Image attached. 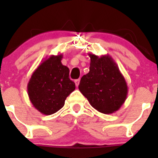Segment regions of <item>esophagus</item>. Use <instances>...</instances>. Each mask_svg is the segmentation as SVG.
Listing matches in <instances>:
<instances>
[{"instance_id": "obj_1", "label": "esophagus", "mask_w": 158, "mask_h": 158, "mask_svg": "<svg viewBox=\"0 0 158 158\" xmlns=\"http://www.w3.org/2000/svg\"><path fill=\"white\" fill-rule=\"evenodd\" d=\"M75 82V85H76V86L77 87L78 85H79V83H80V79H77V80L74 81Z\"/></svg>"}]
</instances>
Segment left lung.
<instances>
[{
	"label": "left lung",
	"mask_w": 158,
	"mask_h": 158,
	"mask_svg": "<svg viewBox=\"0 0 158 158\" xmlns=\"http://www.w3.org/2000/svg\"><path fill=\"white\" fill-rule=\"evenodd\" d=\"M89 55V72L82 77L78 89L96 110L104 114L115 112L127 97L126 80L108 54Z\"/></svg>",
	"instance_id": "8db88e82"
}]
</instances>
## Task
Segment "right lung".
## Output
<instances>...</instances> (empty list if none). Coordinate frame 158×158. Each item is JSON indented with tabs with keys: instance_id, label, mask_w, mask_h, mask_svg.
Returning <instances> with one entry per match:
<instances>
[{
	"instance_id": "right-lung-1",
	"label": "right lung",
	"mask_w": 158,
	"mask_h": 158,
	"mask_svg": "<svg viewBox=\"0 0 158 158\" xmlns=\"http://www.w3.org/2000/svg\"><path fill=\"white\" fill-rule=\"evenodd\" d=\"M62 57L61 54L46 58L33 72L27 84L30 101L43 115L59 111L75 89L74 82L69 77V68L61 62Z\"/></svg>"
}]
</instances>
